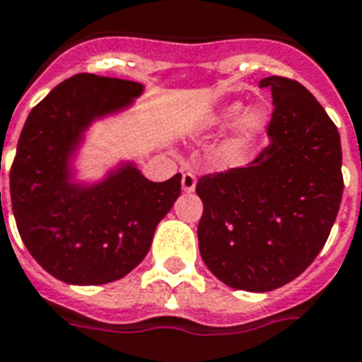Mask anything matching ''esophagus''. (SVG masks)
I'll use <instances>...</instances> for the list:
<instances>
[{
	"instance_id": "1",
	"label": "esophagus",
	"mask_w": 362,
	"mask_h": 362,
	"mask_svg": "<svg viewBox=\"0 0 362 362\" xmlns=\"http://www.w3.org/2000/svg\"><path fill=\"white\" fill-rule=\"evenodd\" d=\"M195 184H197V178H195V174H192V173L182 174V189H184L186 194L194 192Z\"/></svg>"
}]
</instances>
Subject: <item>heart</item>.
<instances>
[{"label":"heart","instance_id":"obj_1","mask_svg":"<svg viewBox=\"0 0 362 362\" xmlns=\"http://www.w3.org/2000/svg\"><path fill=\"white\" fill-rule=\"evenodd\" d=\"M242 108L243 105L240 101H234L222 107L213 119V127L221 130L228 128L232 122H235L230 128L228 138L218 147V153H216L218 160L226 167H235L243 163L249 151L257 146V141L267 134V128L270 124V111L263 103L247 107L243 112Z\"/></svg>","mask_w":362,"mask_h":362}]
</instances>
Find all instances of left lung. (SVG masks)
Returning a JSON list of instances; mask_svg holds the SVG:
<instances>
[{
	"label": "left lung",
	"mask_w": 362,
	"mask_h": 362,
	"mask_svg": "<svg viewBox=\"0 0 362 362\" xmlns=\"http://www.w3.org/2000/svg\"><path fill=\"white\" fill-rule=\"evenodd\" d=\"M272 93L269 146L247 167L205 174L195 192L207 269L234 290L270 291L320 253L338 216L344 176L339 132L296 80L259 82Z\"/></svg>",
	"instance_id": "left-lung-1"
}]
</instances>
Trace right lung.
<instances>
[{"mask_svg": "<svg viewBox=\"0 0 362 362\" xmlns=\"http://www.w3.org/2000/svg\"><path fill=\"white\" fill-rule=\"evenodd\" d=\"M141 92L132 80L82 72L53 88L24 122L9 178L13 215L30 255L61 282L99 286L127 276L180 195L182 174L151 182L134 163L93 184L74 182L86 130Z\"/></svg>", "mask_w": 362, "mask_h": 362, "instance_id": "1", "label": "right lung"}]
</instances>
